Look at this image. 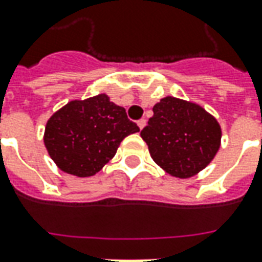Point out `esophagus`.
<instances>
[{"mask_svg":"<svg viewBox=\"0 0 262 262\" xmlns=\"http://www.w3.org/2000/svg\"><path fill=\"white\" fill-rule=\"evenodd\" d=\"M137 126H139L140 129H143L144 126H146V119H144V118L139 119V120H137Z\"/></svg>","mask_w":262,"mask_h":262,"instance_id":"obj_1","label":"esophagus"}]
</instances>
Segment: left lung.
<instances>
[{"mask_svg": "<svg viewBox=\"0 0 262 262\" xmlns=\"http://www.w3.org/2000/svg\"><path fill=\"white\" fill-rule=\"evenodd\" d=\"M140 136L162 169L187 179L213 160L220 147L221 129L201 106L167 96L155 105Z\"/></svg>", "mask_w": 262, "mask_h": 262, "instance_id": "8db88e82", "label": "left lung"}]
</instances>
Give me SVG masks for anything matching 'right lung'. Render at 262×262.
Masks as SVG:
<instances>
[{
  "label": "right lung",
  "instance_id": "1",
  "mask_svg": "<svg viewBox=\"0 0 262 262\" xmlns=\"http://www.w3.org/2000/svg\"><path fill=\"white\" fill-rule=\"evenodd\" d=\"M139 126L126 111L106 95L74 100L49 119L45 146L58 167L69 174L88 177L98 173L118 150L120 142Z\"/></svg>",
  "mask_w": 262,
  "mask_h": 262
}]
</instances>
